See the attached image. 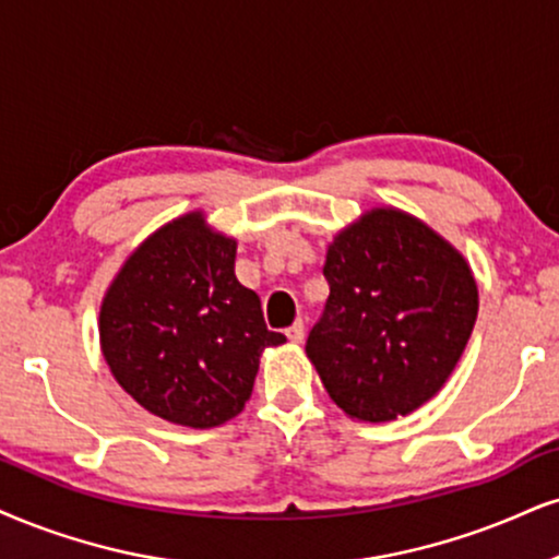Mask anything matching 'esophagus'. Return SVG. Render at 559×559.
Returning a JSON list of instances; mask_svg holds the SVG:
<instances>
[{
	"mask_svg": "<svg viewBox=\"0 0 559 559\" xmlns=\"http://www.w3.org/2000/svg\"><path fill=\"white\" fill-rule=\"evenodd\" d=\"M287 340H290L293 344H300L302 340H306V329H302V321L293 323V326L287 329Z\"/></svg>",
	"mask_w": 559,
	"mask_h": 559,
	"instance_id": "obj_1",
	"label": "esophagus"
}]
</instances>
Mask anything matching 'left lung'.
Instances as JSON below:
<instances>
[{
  "label": "left lung",
  "mask_w": 559,
  "mask_h": 559,
  "mask_svg": "<svg viewBox=\"0 0 559 559\" xmlns=\"http://www.w3.org/2000/svg\"><path fill=\"white\" fill-rule=\"evenodd\" d=\"M329 300L306 355L347 417L391 423L430 402L479 311L469 261L423 219L373 206L326 248Z\"/></svg>",
  "instance_id": "1"
}]
</instances>
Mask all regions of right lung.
Listing matches in <instances>:
<instances>
[{
	"mask_svg": "<svg viewBox=\"0 0 559 559\" xmlns=\"http://www.w3.org/2000/svg\"><path fill=\"white\" fill-rule=\"evenodd\" d=\"M236 251V238L191 210L150 233L103 295V360L165 423L206 430L240 415L264 349L285 344L238 282Z\"/></svg>",
	"mask_w": 559,
	"mask_h": 559,
	"instance_id": "obj_1",
	"label": "right lung"
}]
</instances>
